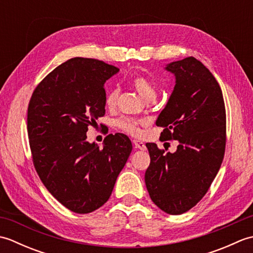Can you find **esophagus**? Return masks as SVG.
Here are the masks:
<instances>
[{"instance_id":"esophagus-1","label":"esophagus","mask_w":253,"mask_h":253,"mask_svg":"<svg viewBox=\"0 0 253 253\" xmlns=\"http://www.w3.org/2000/svg\"><path fill=\"white\" fill-rule=\"evenodd\" d=\"M132 143L133 146H135V148L137 149H140V150H146V144H144L142 141L140 140H132Z\"/></svg>"}]
</instances>
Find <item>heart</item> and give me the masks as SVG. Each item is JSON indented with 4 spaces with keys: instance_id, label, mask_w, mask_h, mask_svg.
Instances as JSON below:
<instances>
[{
    "instance_id": "heart-1",
    "label": "heart",
    "mask_w": 253,
    "mask_h": 253,
    "mask_svg": "<svg viewBox=\"0 0 253 253\" xmlns=\"http://www.w3.org/2000/svg\"><path fill=\"white\" fill-rule=\"evenodd\" d=\"M131 85L137 90V92L140 94L144 100L150 101L154 100L155 95H157V89H155L154 84L150 82V80L143 76L141 74H138L133 76L131 79ZM118 98V90L112 89L105 95V105L107 109H114L117 103ZM141 121H138L136 118L128 117V116H122L116 120L115 125L120 128L121 130L129 133L131 136H139L141 133L140 129Z\"/></svg>"
}]
</instances>
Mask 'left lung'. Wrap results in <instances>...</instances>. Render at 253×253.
I'll list each match as a JSON object with an SVG mask.
<instances>
[{
  "instance_id": "1",
  "label": "left lung",
  "mask_w": 253,
  "mask_h": 253,
  "mask_svg": "<svg viewBox=\"0 0 253 253\" xmlns=\"http://www.w3.org/2000/svg\"><path fill=\"white\" fill-rule=\"evenodd\" d=\"M176 84L157 126L162 140L179 142L174 153L147 143L150 162L144 181L151 200L162 211H189L208 192L224 159L226 112L223 93L212 73L195 57L165 67Z\"/></svg>"
}]
</instances>
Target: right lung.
<instances>
[{"label":"right lung","instance_id":"1","mask_svg":"<svg viewBox=\"0 0 253 253\" xmlns=\"http://www.w3.org/2000/svg\"><path fill=\"white\" fill-rule=\"evenodd\" d=\"M120 69L94 58L75 57L37 85L27 130L41 181L64 207L79 214L109 200L132 150L124 133L109 135L103 149L89 143L88 127L105 114L104 84Z\"/></svg>","mask_w":253,"mask_h":253}]
</instances>
